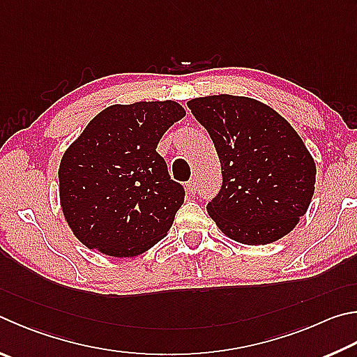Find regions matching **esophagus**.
I'll list each match as a JSON object with an SVG mask.
<instances>
[{
    "mask_svg": "<svg viewBox=\"0 0 357 357\" xmlns=\"http://www.w3.org/2000/svg\"><path fill=\"white\" fill-rule=\"evenodd\" d=\"M187 190H189L190 193H197L198 192V181L190 179L189 183H187Z\"/></svg>",
    "mask_w": 357,
    "mask_h": 357,
    "instance_id": "esophagus-1",
    "label": "esophagus"
}]
</instances>
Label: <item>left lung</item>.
Listing matches in <instances>:
<instances>
[{
	"label": "left lung",
	"mask_w": 357,
	"mask_h": 357,
	"mask_svg": "<svg viewBox=\"0 0 357 357\" xmlns=\"http://www.w3.org/2000/svg\"><path fill=\"white\" fill-rule=\"evenodd\" d=\"M187 106L209 132L222 165V189L206 206L220 231L245 245L289 234L307 211L317 173L290 123L248 96H199Z\"/></svg>",
	"instance_id": "8db88e82"
}]
</instances>
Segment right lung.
Returning a JSON list of instances; mask_svg holds the SVG:
<instances>
[{"label": "right lung", "instance_id": "1", "mask_svg": "<svg viewBox=\"0 0 357 357\" xmlns=\"http://www.w3.org/2000/svg\"><path fill=\"white\" fill-rule=\"evenodd\" d=\"M185 115L174 101L114 105L90 120L59 165L61 207L75 237L112 257H134L162 241L184 201L156 151Z\"/></svg>", "mask_w": 357, "mask_h": 357}]
</instances>
